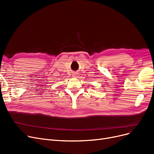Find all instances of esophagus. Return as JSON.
<instances>
[{
	"label": "esophagus",
	"instance_id": "34e87169",
	"mask_svg": "<svg viewBox=\"0 0 154 154\" xmlns=\"http://www.w3.org/2000/svg\"><path fill=\"white\" fill-rule=\"evenodd\" d=\"M76 76H78L77 73H74L73 74V77H76Z\"/></svg>",
	"mask_w": 154,
	"mask_h": 154
}]
</instances>
